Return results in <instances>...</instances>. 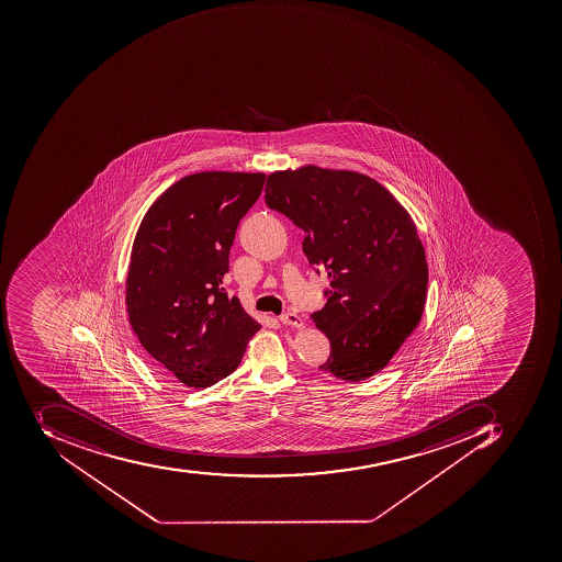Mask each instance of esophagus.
I'll return each mask as SVG.
<instances>
[{"label": "esophagus", "mask_w": 562, "mask_h": 562, "mask_svg": "<svg viewBox=\"0 0 562 562\" xmlns=\"http://www.w3.org/2000/svg\"><path fill=\"white\" fill-rule=\"evenodd\" d=\"M279 322L284 325H291V327L302 328L305 325L302 317H299L296 314H283L279 317Z\"/></svg>", "instance_id": "1"}]
</instances>
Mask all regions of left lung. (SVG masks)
Masks as SVG:
<instances>
[{"label":"left lung","instance_id":"obj_1","mask_svg":"<svg viewBox=\"0 0 562 562\" xmlns=\"http://www.w3.org/2000/svg\"><path fill=\"white\" fill-rule=\"evenodd\" d=\"M263 198L305 232L306 259L330 278L327 303L312 314L330 340L318 368L370 379L423 315L428 263L411 214L371 177L315 165L271 173Z\"/></svg>","mask_w":562,"mask_h":562}]
</instances>
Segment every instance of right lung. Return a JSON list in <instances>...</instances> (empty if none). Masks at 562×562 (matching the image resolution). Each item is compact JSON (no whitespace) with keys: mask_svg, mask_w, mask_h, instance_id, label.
I'll return each instance as SVG.
<instances>
[{"mask_svg":"<svg viewBox=\"0 0 562 562\" xmlns=\"http://www.w3.org/2000/svg\"><path fill=\"white\" fill-rule=\"evenodd\" d=\"M266 173L199 172L146 211L126 279L130 324L168 382L206 389L234 373L259 322L228 299L229 248Z\"/></svg>","mask_w":562,"mask_h":562,"instance_id":"1","label":"right lung"}]
</instances>
